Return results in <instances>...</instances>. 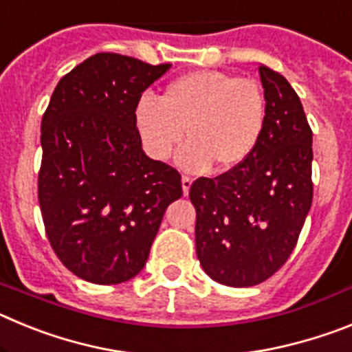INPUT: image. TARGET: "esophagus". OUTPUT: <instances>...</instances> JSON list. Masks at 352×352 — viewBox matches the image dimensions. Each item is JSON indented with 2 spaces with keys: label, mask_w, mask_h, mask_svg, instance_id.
<instances>
[{
  "label": "esophagus",
  "mask_w": 352,
  "mask_h": 352,
  "mask_svg": "<svg viewBox=\"0 0 352 352\" xmlns=\"http://www.w3.org/2000/svg\"><path fill=\"white\" fill-rule=\"evenodd\" d=\"M182 186H183V194H188V190H190L192 186V178L190 176H182Z\"/></svg>",
  "instance_id": "34e87169"
}]
</instances>
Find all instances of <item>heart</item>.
Wrapping results in <instances>:
<instances>
[{
	"mask_svg": "<svg viewBox=\"0 0 352 352\" xmlns=\"http://www.w3.org/2000/svg\"><path fill=\"white\" fill-rule=\"evenodd\" d=\"M266 121V98L257 80L220 70L178 77L160 100L142 96L135 125L149 157L167 160L185 139L179 166L192 173L239 167L254 153Z\"/></svg>",
	"mask_w": 352,
	"mask_h": 352,
	"instance_id": "1",
	"label": "heart"
}]
</instances>
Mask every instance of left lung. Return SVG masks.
Listing matches in <instances>:
<instances>
[{
  "instance_id": "left-lung-1",
  "label": "left lung",
  "mask_w": 352,
  "mask_h": 352,
  "mask_svg": "<svg viewBox=\"0 0 352 352\" xmlns=\"http://www.w3.org/2000/svg\"><path fill=\"white\" fill-rule=\"evenodd\" d=\"M266 121L254 153L217 178H197L195 252L219 284L250 287L268 280L298 243L312 206V130L284 76L259 67Z\"/></svg>"
}]
</instances>
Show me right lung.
<instances>
[{
	"mask_svg": "<svg viewBox=\"0 0 352 352\" xmlns=\"http://www.w3.org/2000/svg\"><path fill=\"white\" fill-rule=\"evenodd\" d=\"M98 52L56 86L42 118L38 203L58 259L82 280L111 285L144 268L182 176L142 151L135 109L169 70Z\"/></svg>",
	"mask_w": 352,
	"mask_h": 352,
	"instance_id": "1",
	"label": "right lung"
}]
</instances>
